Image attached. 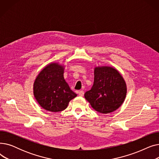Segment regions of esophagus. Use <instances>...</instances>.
<instances>
[{"label": "esophagus", "mask_w": 159, "mask_h": 159, "mask_svg": "<svg viewBox=\"0 0 159 159\" xmlns=\"http://www.w3.org/2000/svg\"><path fill=\"white\" fill-rule=\"evenodd\" d=\"M78 93H79V96H80V97H82L83 95H84V91H83L82 90H80V91H79V92H78Z\"/></svg>", "instance_id": "obj_1"}]
</instances>
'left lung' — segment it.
<instances>
[{
    "label": "left lung",
    "instance_id": "obj_1",
    "mask_svg": "<svg viewBox=\"0 0 159 159\" xmlns=\"http://www.w3.org/2000/svg\"><path fill=\"white\" fill-rule=\"evenodd\" d=\"M94 82L84 97L93 109L107 114L117 110L127 93L126 84L119 72L112 67H96Z\"/></svg>",
    "mask_w": 159,
    "mask_h": 159
}]
</instances>
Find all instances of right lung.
<instances>
[{"instance_id": "obj_1", "label": "right lung", "mask_w": 159, "mask_h": 159, "mask_svg": "<svg viewBox=\"0 0 159 159\" xmlns=\"http://www.w3.org/2000/svg\"><path fill=\"white\" fill-rule=\"evenodd\" d=\"M33 94L44 110L58 112L68 107L77 97L64 78V66L58 63L46 66L37 77L33 84Z\"/></svg>"}]
</instances>
